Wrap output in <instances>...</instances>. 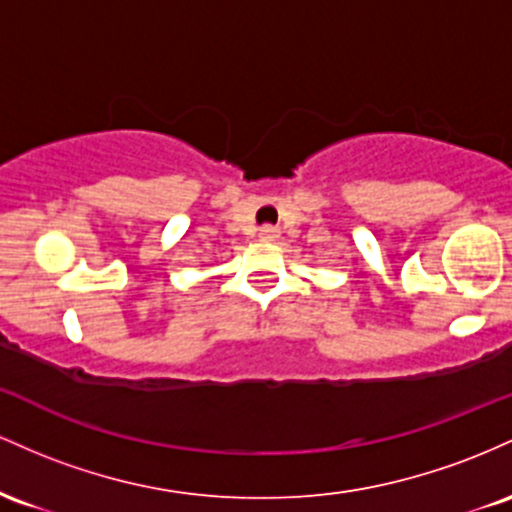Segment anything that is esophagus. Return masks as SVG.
<instances>
[{
  "label": "esophagus",
  "instance_id": "obj_1",
  "mask_svg": "<svg viewBox=\"0 0 512 512\" xmlns=\"http://www.w3.org/2000/svg\"><path fill=\"white\" fill-rule=\"evenodd\" d=\"M258 237H261V241H275L280 237V229L273 225H263L261 229H258Z\"/></svg>",
  "mask_w": 512,
  "mask_h": 512
}]
</instances>
